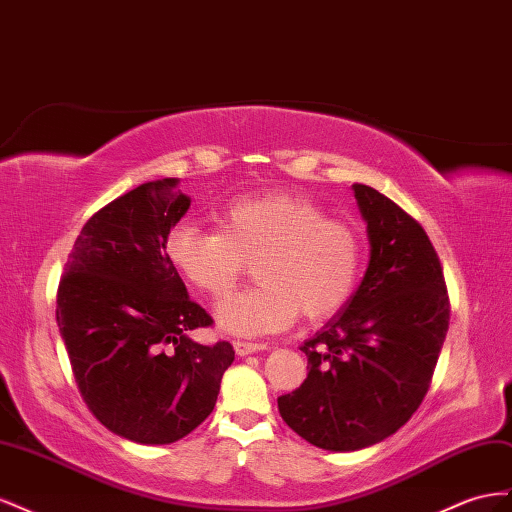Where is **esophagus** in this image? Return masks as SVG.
<instances>
[{
  "label": "esophagus",
  "instance_id": "obj_1",
  "mask_svg": "<svg viewBox=\"0 0 512 512\" xmlns=\"http://www.w3.org/2000/svg\"><path fill=\"white\" fill-rule=\"evenodd\" d=\"M233 349H236L238 356H248V354H255V352H264L268 349L266 343H253V341H233Z\"/></svg>",
  "mask_w": 512,
  "mask_h": 512
}]
</instances>
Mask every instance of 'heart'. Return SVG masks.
Listing matches in <instances>:
<instances>
[{
  "mask_svg": "<svg viewBox=\"0 0 512 512\" xmlns=\"http://www.w3.org/2000/svg\"><path fill=\"white\" fill-rule=\"evenodd\" d=\"M218 227L180 223L165 248L173 268L212 298L225 296L246 259L257 257L261 283L216 306L225 332H281L302 311L309 319H326L352 298L362 266L360 236L347 223L326 218L313 201L291 193L244 195L221 210Z\"/></svg>",
  "mask_w": 512,
  "mask_h": 512,
  "instance_id": "obj_1",
  "label": "heart"
}]
</instances>
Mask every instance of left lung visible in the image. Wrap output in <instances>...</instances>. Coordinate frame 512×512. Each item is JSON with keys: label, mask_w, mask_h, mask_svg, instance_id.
<instances>
[{"label": "left lung", "mask_w": 512, "mask_h": 512, "mask_svg": "<svg viewBox=\"0 0 512 512\" xmlns=\"http://www.w3.org/2000/svg\"><path fill=\"white\" fill-rule=\"evenodd\" d=\"M369 238V266L339 313L300 347L309 375L279 397L287 425L309 444L352 452L397 433L429 390L448 332L440 259L414 218L352 184Z\"/></svg>", "instance_id": "8db88e82"}]
</instances>
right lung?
<instances>
[{"label": "right lung", "mask_w": 512, "mask_h": 512, "mask_svg": "<svg viewBox=\"0 0 512 512\" xmlns=\"http://www.w3.org/2000/svg\"><path fill=\"white\" fill-rule=\"evenodd\" d=\"M191 208L178 180L137 186L87 221L57 291V326L92 414L137 444H171L206 420L236 352L197 343L212 317L188 298L167 236Z\"/></svg>", "instance_id": "add662e5"}]
</instances>
